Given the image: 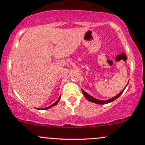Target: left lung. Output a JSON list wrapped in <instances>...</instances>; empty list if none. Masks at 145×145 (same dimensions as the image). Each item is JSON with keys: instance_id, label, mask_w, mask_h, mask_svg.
Masks as SVG:
<instances>
[{"instance_id": "1", "label": "left lung", "mask_w": 145, "mask_h": 145, "mask_svg": "<svg viewBox=\"0 0 145 145\" xmlns=\"http://www.w3.org/2000/svg\"><path fill=\"white\" fill-rule=\"evenodd\" d=\"M128 84H127V85H128ZM127 85H126V86H127ZM126 87H125V88H124V89H123L122 91L119 94H118L117 95L115 96V97L111 98V99H108V100H105V101H104V100H99V99H95V98L93 97L92 96H91L90 95H89L88 93H87L85 92V91L83 90V89H82V92H83L84 96H85V98H86V99H87V100H88V101H91V102H93V103H97V104H106V103L112 102V101H114V100L117 99V98H118V97H120V96L122 94V93H123V91H124V89H126Z\"/></svg>"}]
</instances>
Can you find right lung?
<instances>
[{
	"label": "right lung",
	"mask_w": 145,
	"mask_h": 145,
	"mask_svg": "<svg viewBox=\"0 0 145 145\" xmlns=\"http://www.w3.org/2000/svg\"><path fill=\"white\" fill-rule=\"evenodd\" d=\"M60 97H59V98L58 99V100H57V101H56V102H55L54 103H53L52 105H51L50 106H49V107H47V108H43L42 110H48V109H49V108H52V107H53V106H54V105H57V103H58V102H59V101H60Z\"/></svg>",
	"instance_id": "right-lung-1"
}]
</instances>
